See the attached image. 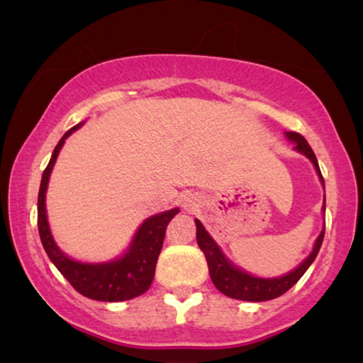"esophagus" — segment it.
Listing matches in <instances>:
<instances>
[{
	"label": "esophagus",
	"instance_id": "esophagus-1",
	"mask_svg": "<svg viewBox=\"0 0 363 363\" xmlns=\"http://www.w3.org/2000/svg\"><path fill=\"white\" fill-rule=\"evenodd\" d=\"M182 206H184L186 211H194L198 208V198L194 194H186L184 199H182Z\"/></svg>",
	"mask_w": 363,
	"mask_h": 363
}]
</instances>
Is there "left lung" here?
<instances>
[{
    "mask_svg": "<svg viewBox=\"0 0 363 363\" xmlns=\"http://www.w3.org/2000/svg\"><path fill=\"white\" fill-rule=\"evenodd\" d=\"M286 140L290 143L295 145V150L302 155H306L311 160V164L314 165L315 172H318V177L320 181V184L324 187V179L320 176V169L318 164V158H315L314 152L307 143V140L303 138L302 135L294 131H285ZM326 210V198H324L323 203V213ZM196 223V240H198L199 249L205 252L206 262H208V269H210V278L213 281V285L222 291L223 295L230 298H237V301H245V302H264V301H272V298L280 297V295L289 291L291 286L295 285L301 278L303 277V273L309 269V266L314 262L315 256H318L320 244H323L324 239V228L320 230V234L315 239L314 245H312V251L309 256L303 259L297 268H294L291 272L280 274V277H273V278H262V277H256V274L245 272V269L237 266L227 257V254L222 251L216 240L208 234V230L203 227V223L199 222L198 218L194 220Z\"/></svg>",
    "mask_w": 363,
    "mask_h": 363,
    "instance_id": "left-lung-1",
    "label": "left lung"
}]
</instances>
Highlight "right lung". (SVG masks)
Here are the masks:
<instances>
[{"label":"right lung","instance_id":"obj_1","mask_svg":"<svg viewBox=\"0 0 363 363\" xmlns=\"http://www.w3.org/2000/svg\"><path fill=\"white\" fill-rule=\"evenodd\" d=\"M85 123V121H83ZM83 123L73 126L60 143L54 148L51 160L43 174L40 181L39 199H37V225H39V235L43 245L48 252L49 259L60 269L62 277L73 285L78 294L85 295L91 301L101 302H123L131 301L145 294L152 285L155 277V266L158 254L162 251L165 230L170 220L179 213V208L162 211V213L152 215L140 225L138 230L133 235L131 242L121 256L114 259L102 262H85L69 257L62 252L60 245L54 240L51 227H49L48 210H45V193H48L49 179L60 155L62 145L72 136L77 129L83 126Z\"/></svg>","mask_w":363,"mask_h":363}]
</instances>
